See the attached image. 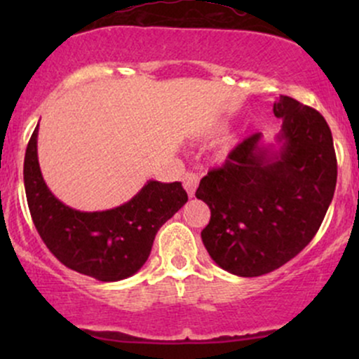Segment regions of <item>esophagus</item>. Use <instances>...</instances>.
I'll list each match as a JSON object with an SVG mask.
<instances>
[{"label":"esophagus","instance_id":"1","mask_svg":"<svg viewBox=\"0 0 359 359\" xmlns=\"http://www.w3.org/2000/svg\"><path fill=\"white\" fill-rule=\"evenodd\" d=\"M182 184H184V189L189 194V197H192L194 194H196L197 185H199V175L194 174V172H187V174L184 175Z\"/></svg>","mask_w":359,"mask_h":359}]
</instances>
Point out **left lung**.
Here are the masks:
<instances>
[{
    "instance_id": "8db88e82",
    "label": "left lung",
    "mask_w": 359,
    "mask_h": 359,
    "mask_svg": "<svg viewBox=\"0 0 359 359\" xmlns=\"http://www.w3.org/2000/svg\"><path fill=\"white\" fill-rule=\"evenodd\" d=\"M273 113L282 119L280 150L251 135L196 191L211 209L201 233L205 250L238 277L270 273L297 257L334 196L336 151L323 114L288 96L275 101Z\"/></svg>"
}]
</instances>
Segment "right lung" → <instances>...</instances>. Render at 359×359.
I'll use <instances>...</instances> for the list:
<instances>
[{
  "instance_id": "obj_1",
  "label": "right lung",
  "mask_w": 359,
  "mask_h": 359,
  "mask_svg": "<svg viewBox=\"0 0 359 359\" xmlns=\"http://www.w3.org/2000/svg\"><path fill=\"white\" fill-rule=\"evenodd\" d=\"M36 125L23 180L32 219L50 253L67 269L101 282L131 277L145 265L155 234L187 203L182 184L148 180L131 201L114 209L82 212L60 203L45 184L36 156Z\"/></svg>"
}]
</instances>
